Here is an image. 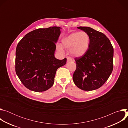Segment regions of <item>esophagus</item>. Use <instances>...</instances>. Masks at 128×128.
I'll return each mask as SVG.
<instances>
[{
  "instance_id": "esophagus-1",
  "label": "esophagus",
  "mask_w": 128,
  "mask_h": 128,
  "mask_svg": "<svg viewBox=\"0 0 128 128\" xmlns=\"http://www.w3.org/2000/svg\"><path fill=\"white\" fill-rule=\"evenodd\" d=\"M72 61V59L70 57H67V62H70Z\"/></svg>"
}]
</instances>
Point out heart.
Returning <instances> with one entry per match:
<instances>
[{
    "mask_svg": "<svg viewBox=\"0 0 128 128\" xmlns=\"http://www.w3.org/2000/svg\"><path fill=\"white\" fill-rule=\"evenodd\" d=\"M90 44V36L84 31L72 33L62 42L63 48L66 50H71V54L76 58H80L84 55L88 49ZM58 49L60 51L63 50L61 46H58Z\"/></svg>",
    "mask_w": 128,
    "mask_h": 128,
    "instance_id": "obj_1",
    "label": "heart"
}]
</instances>
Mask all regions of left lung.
<instances>
[{"instance_id": "obj_1", "label": "left lung", "mask_w": 128, "mask_h": 128, "mask_svg": "<svg viewBox=\"0 0 128 128\" xmlns=\"http://www.w3.org/2000/svg\"><path fill=\"white\" fill-rule=\"evenodd\" d=\"M78 28L88 34L90 44L84 55L75 59L76 69L73 80L82 90H95L102 86L112 74L114 48L103 33L88 27Z\"/></svg>"}]
</instances>
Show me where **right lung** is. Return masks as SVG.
Listing matches in <instances>:
<instances>
[{"instance_id":"1","label":"right lung","mask_w":128,"mask_h":128,"mask_svg":"<svg viewBox=\"0 0 128 128\" xmlns=\"http://www.w3.org/2000/svg\"><path fill=\"white\" fill-rule=\"evenodd\" d=\"M60 27L32 31L18 43L16 51V72L29 90L40 92L51 88L57 70L67 59L54 57L56 44L61 34Z\"/></svg>"}]
</instances>
